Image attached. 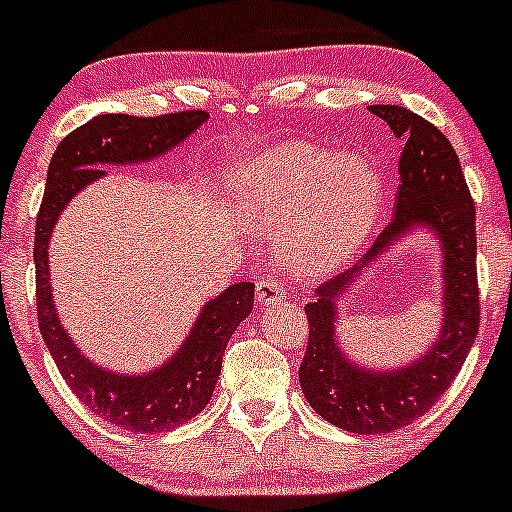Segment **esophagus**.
<instances>
[{
  "label": "esophagus",
  "mask_w": 512,
  "mask_h": 512,
  "mask_svg": "<svg viewBox=\"0 0 512 512\" xmlns=\"http://www.w3.org/2000/svg\"><path fill=\"white\" fill-rule=\"evenodd\" d=\"M285 294H287V287L280 277L267 275L257 282V302H260L262 307H270V304L282 302V299H285Z\"/></svg>",
  "instance_id": "esophagus-1"
}]
</instances>
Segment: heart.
I'll return each mask as SVG.
<instances>
[{
    "label": "heart",
    "instance_id": "b5f03b06",
    "mask_svg": "<svg viewBox=\"0 0 512 512\" xmlns=\"http://www.w3.org/2000/svg\"><path fill=\"white\" fill-rule=\"evenodd\" d=\"M227 180L245 225L260 232L285 227V255L302 270L352 257L381 205V175L369 158L302 141L245 158Z\"/></svg>",
    "mask_w": 512,
    "mask_h": 512
}]
</instances>
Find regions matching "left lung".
Masks as SVG:
<instances>
[{
  "label": "left lung",
  "mask_w": 512,
  "mask_h": 512,
  "mask_svg": "<svg viewBox=\"0 0 512 512\" xmlns=\"http://www.w3.org/2000/svg\"><path fill=\"white\" fill-rule=\"evenodd\" d=\"M404 141L399 158L394 218L352 270L317 289L304 304L309 319L307 354L299 384L309 406L352 433H389L421 418L453 384L478 334L480 297L476 272V205L448 138L404 106H369ZM414 226H428L442 242L444 324L421 360L391 372L354 365L333 337L338 296L376 256Z\"/></svg>",
  "instance_id": "left-lung-1"
}]
</instances>
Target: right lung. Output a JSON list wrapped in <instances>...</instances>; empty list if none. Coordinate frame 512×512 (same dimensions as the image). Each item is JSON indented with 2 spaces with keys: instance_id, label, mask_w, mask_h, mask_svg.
Returning <instances> with one entry per match:
<instances>
[{
  "instance_id": "add662e5",
  "label": "right lung",
  "mask_w": 512,
  "mask_h": 512,
  "mask_svg": "<svg viewBox=\"0 0 512 512\" xmlns=\"http://www.w3.org/2000/svg\"><path fill=\"white\" fill-rule=\"evenodd\" d=\"M208 121L205 111H180L141 118L103 113L71 131L56 146L46 173V190L36 215L34 267L36 314L56 369L96 416L136 433H160L183 426L208 406L218 384L223 354L237 324L250 314L255 285L237 282L210 299L190 329L183 347L148 374H118L96 366L79 352L51 299L49 240L61 210L81 188L106 175L101 165L153 160Z\"/></svg>"
}]
</instances>
